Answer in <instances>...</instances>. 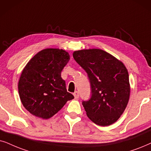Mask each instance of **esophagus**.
I'll use <instances>...</instances> for the list:
<instances>
[{
	"mask_svg": "<svg viewBox=\"0 0 151 151\" xmlns=\"http://www.w3.org/2000/svg\"><path fill=\"white\" fill-rule=\"evenodd\" d=\"M73 95H74V98H75V99H78V98L79 97V92H77V91L74 92V93H73Z\"/></svg>",
	"mask_w": 151,
	"mask_h": 151,
	"instance_id": "obj_1",
	"label": "esophagus"
}]
</instances>
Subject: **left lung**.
<instances>
[{
    "mask_svg": "<svg viewBox=\"0 0 151 151\" xmlns=\"http://www.w3.org/2000/svg\"><path fill=\"white\" fill-rule=\"evenodd\" d=\"M73 57L90 80L91 98L82 102L88 117L99 126L114 124L123 114L130 97L126 66L110 54L96 48L74 51Z\"/></svg>",
    "mask_w": 151,
    "mask_h": 151,
    "instance_id": "obj_1",
    "label": "left lung"
}]
</instances>
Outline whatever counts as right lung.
Segmentation results:
<instances>
[{
    "label": "right lung",
    "instance_id": "right-lung-1",
    "mask_svg": "<svg viewBox=\"0 0 151 151\" xmlns=\"http://www.w3.org/2000/svg\"><path fill=\"white\" fill-rule=\"evenodd\" d=\"M70 60L65 50L46 48L35 55L23 68L19 93L27 111L42 119H50L66 102L74 99L67 92L61 71Z\"/></svg>",
    "mask_w": 151,
    "mask_h": 151
}]
</instances>
